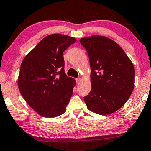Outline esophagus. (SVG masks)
Masks as SVG:
<instances>
[{"label":"esophagus","instance_id":"esophagus-1","mask_svg":"<svg viewBox=\"0 0 151 151\" xmlns=\"http://www.w3.org/2000/svg\"><path fill=\"white\" fill-rule=\"evenodd\" d=\"M76 83H77V84H79L81 81V78H78L76 79Z\"/></svg>","mask_w":151,"mask_h":151}]
</instances>
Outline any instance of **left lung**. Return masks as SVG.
I'll return each mask as SVG.
<instances>
[{
    "instance_id": "obj_1",
    "label": "left lung",
    "mask_w": 151,
    "mask_h": 151,
    "mask_svg": "<svg viewBox=\"0 0 151 151\" xmlns=\"http://www.w3.org/2000/svg\"><path fill=\"white\" fill-rule=\"evenodd\" d=\"M80 42L90 59L92 89L84 97L87 109L105 115L120 109L133 92L135 70L124 50L113 40L92 36Z\"/></svg>"
}]
</instances>
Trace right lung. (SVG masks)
<instances>
[{
	"label": "right lung",
	"mask_w": 151,
	"mask_h": 151,
	"mask_svg": "<svg viewBox=\"0 0 151 151\" xmlns=\"http://www.w3.org/2000/svg\"><path fill=\"white\" fill-rule=\"evenodd\" d=\"M76 41L66 35H50L22 61L19 90L27 103L42 117L55 118L66 112L76 82L65 73L63 52Z\"/></svg>",
	"instance_id": "right-lung-1"
}]
</instances>
